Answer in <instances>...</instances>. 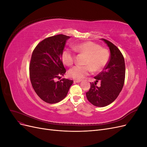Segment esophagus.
Here are the masks:
<instances>
[{"mask_svg": "<svg viewBox=\"0 0 147 147\" xmlns=\"http://www.w3.org/2000/svg\"><path fill=\"white\" fill-rule=\"evenodd\" d=\"M81 81H82V80H75L74 82H75V83H79V82H80Z\"/></svg>", "mask_w": 147, "mask_h": 147, "instance_id": "1", "label": "esophagus"}]
</instances>
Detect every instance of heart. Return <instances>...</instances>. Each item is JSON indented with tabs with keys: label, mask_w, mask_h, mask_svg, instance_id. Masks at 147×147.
<instances>
[{
	"label": "heart",
	"mask_w": 147,
	"mask_h": 147,
	"mask_svg": "<svg viewBox=\"0 0 147 147\" xmlns=\"http://www.w3.org/2000/svg\"><path fill=\"white\" fill-rule=\"evenodd\" d=\"M73 49L78 53L85 54L86 57L84 61L85 65H75L69 70L68 74L71 78L80 80L91 73L92 70L99 72L105 67L109 61V51L94 42H83L74 45ZM61 58L65 65H72L75 60V53L73 50L66 48L62 53Z\"/></svg>",
	"instance_id": "obj_1"
}]
</instances>
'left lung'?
I'll list each match as a JSON object with an SVG mask.
<instances>
[{"label":"left lung","mask_w":147,"mask_h":147,"mask_svg":"<svg viewBox=\"0 0 147 147\" xmlns=\"http://www.w3.org/2000/svg\"><path fill=\"white\" fill-rule=\"evenodd\" d=\"M101 39L109 47L110 57L104 70L94 77L96 82L90 83L91 87L86 95L92 105L103 107L112 103L122 90L125 80V63L117 47L107 40ZM98 81L101 83L99 87L96 86Z\"/></svg>","instance_id":"obj_1"}]
</instances>
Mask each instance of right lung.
I'll return each instance as SVG.
<instances>
[{"mask_svg":"<svg viewBox=\"0 0 147 147\" xmlns=\"http://www.w3.org/2000/svg\"><path fill=\"white\" fill-rule=\"evenodd\" d=\"M65 35L59 34L46 38L34 48L29 64V77L35 92L43 101L55 104L64 99L74 81L55 78L64 75V68L61 55L67 40Z\"/></svg>","mask_w":147,"mask_h":147,"instance_id":"add662e5","label":"right lung"}]
</instances>
